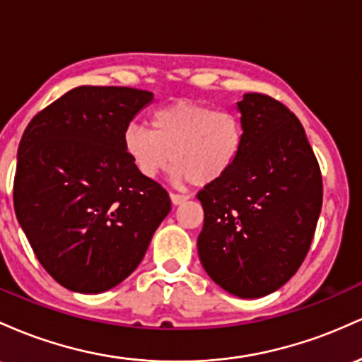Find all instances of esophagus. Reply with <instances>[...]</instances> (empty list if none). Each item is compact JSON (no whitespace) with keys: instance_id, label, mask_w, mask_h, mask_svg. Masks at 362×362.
Listing matches in <instances>:
<instances>
[{"instance_id":"34e87169","label":"esophagus","mask_w":362,"mask_h":362,"mask_svg":"<svg viewBox=\"0 0 362 362\" xmlns=\"http://www.w3.org/2000/svg\"><path fill=\"white\" fill-rule=\"evenodd\" d=\"M186 200H188V197H186V194L170 193V202H173V205H181V203H185Z\"/></svg>"}]
</instances>
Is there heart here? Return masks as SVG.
<instances>
[{"label": "heart", "instance_id": "heart-1", "mask_svg": "<svg viewBox=\"0 0 362 362\" xmlns=\"http://www.w3.org/2000/svg\"><path fill=\"white\" fill-rule=\"evenodd\" d=\"M148 123L150 129L129 124L123 133L124 152L145 180H157L173 160L177 182L212 185L234 168L245 147L241 116L193 100L160 105Z\"/></svg>", "mask_w": 362, "mask_h": 362}]
</instances>
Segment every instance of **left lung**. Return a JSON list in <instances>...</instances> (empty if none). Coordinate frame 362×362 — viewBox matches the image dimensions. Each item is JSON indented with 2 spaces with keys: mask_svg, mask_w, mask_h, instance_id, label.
Here are the masks:
<instances>
[{
  "mask_svg": "<svg viewBox=\"0 0 362 362\" xmlns=\"http://www.w3.org/2000/svg\"><path fill=\"white\" fill-rule=\"evenodd\" d=\"M245 147L234 168L197 194L205 218L198 255L206 274L238 298H263L298 272L322 212V170L303 124L279 100L238 103Z\"/></svg>",
  "mask_w": 362,
  "mask_h": 362,
  "instance_id": "8db88e82",
  "label": "left lung"
}]
</instances>
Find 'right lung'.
Returning <instances> with one entry per match:
<instances>
[{"label": "right lung", "instance_id": "right-lung-1", "mask_svg": "<svg viewBox=\"0 0 362 362\" xmlns=\"http://www.w3.org/2000/svg\"><path fill=\"white\" fill-rule=\"evenodd\" d=\"M153 93L82 85L37 112L18 145L13 205L35 257L66 289H112L140 265L170 212L138 174L123 133Z\"/></svg>", "mask_w": 362, "mask_h": 362}]
</instances>
